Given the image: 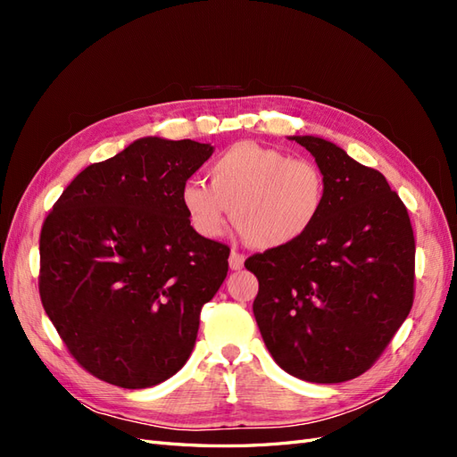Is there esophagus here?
Wrapping results in <instances>:
<instances>
[{
  "mask_svg": "<svg viewBox=\"0 0 457 457\" xmlns=\"http://www.w3.org/2000/svg\"><path fill=\"white\" fill-rule=\"evenodd\" d=\"M244 261H245V257L242 253L232 252L230 257H228V265H230L232 270H240L244 267Z\"/></svg>",
  "mask_w": 457,
  "mask_h": 457,
  "instance_id": "34e87169",
  "label": "esophagus"
}]
</instances>
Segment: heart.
Instances as JSON below:
<instances>
[{
	"mask_svg": "<svg viewBox=\"0 0 457 457\" xmlns=\"http://www.w3.org/2000/svg\"><path fill=\"white\" fill-rule=\"evenodd\" d=\"M210 185L188 179L179 198L202 237H223L232 220L244 240L257 250H276L297 242L318 223L328 202L320 165L307 158L240 141L207 168Z\"/></svg>",
	"mask_w": 457,
	"mask_h": 457,
	"instance_id": "obj_1",
	"label": "heart"
}]
</instances>
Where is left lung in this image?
Listing matches in <instances>:
<instances>
[{
  "label": "left lung",
  "instance_id": "8db88e82",
  "mask_svg": "<svg viewBox=\"0 0 457 457\" xmlns=\"http://www.w3.org/2000/svg\"><path fill=\"white\" fill-rule=\"evenodd\" d=\"M320 165L328 202L297 242L255 253L253 314L274 362L311 383L373 366L413 303L416 242L406 205L378 171L320 137L294 135Z\"/></svg>",
  "mask_w": 457,
  "mask_h": 457
}]
</instances>
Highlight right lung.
Masks as SVG:
<instances>
[{
  "instance_id": "right-lung-1",
  "label": "right lung",
  "mask_w": 457,
  "mask_h": 457,
  "mask_svg": "<svg viewBox=\"0 0 457 457\" xmlns=\"http://www.w3.org/2000/svg\"><path fill=\"white\" fill-rule=\"evenodd\" d=\"M212 154L143 137L81 171L47 215L39 297L91 376L146 389L188 361L200 311L228 270V245L200 237L179 198Z\"/></svg>"
}]
</instances>
